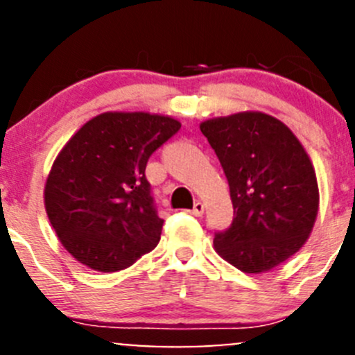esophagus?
<instances>
[{
	"label": "esophagus",
	"mask_w": 355,
	"mask_h": 355,
	"mask_svg": "<svg viewBox=\"0 0 355 355\" xmlns=\"http://www.w3.org/2000/svg\"><path fill=\"white\" fill-rule=\"evenodd\" d=\"M192 214H193V216H197V218H199V216H202V214H204V204L200 202V200H197V202L193 204Z\"/></svg>",
	"instance_id": "esophagus-1"
}]
</instances>
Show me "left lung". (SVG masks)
<instances>
[{
  "label": "left lung",
  "instance_id": "left-lung-1",
  "mask_svg": "<svg viewBox=\"0 0 355 355\" xmlns=\"http://www.w3.org/2000/svg\"><path fill=\"white\" fill-rule=\"evenodd\" d=\"M200 130L221 162L234 209L214 250L246 274L281 266L300 252L318 216V182L303 144L263 112L207 119Z\"/></svg>",
  "mask_w": 355,
  "mask_h": 355
}]
</instances>
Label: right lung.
I'll list each match as a JSON object with an SVG mask.
<instances>
[{
    "instance_id": "add662e5",
    "label": "right lung",
    "mask_w": 355,
    "mask_h": 355,
    "mask_svg": "<svg viewBox=\"0 0 355 355\" xmlns=\"http://www.w3.org/2000/svg\"><path fill=\"white\" fill-rule=\"evenodd\" d=\"M180 122L149 112H103L55 156L44 204L59 241L92 270L117 272L158 245L163 219L146 180L149 156Z\"/></svg>"
}]
</instances>
